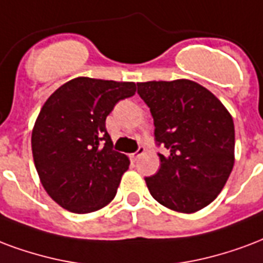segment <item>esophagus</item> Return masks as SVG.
I'll return each mask as SVG.
<instances>
[{
  "mask_svg": "<svg viewBox=\"0 0 263 263\" xmlns=\"http://www.w3.org/2000/svg\"><path fill=\"white\" fill-rule=\"evenodd\" d=\"M143 155H145V147L139 146V147H138V151L135 152V153H132V155H131L132 160H138V159H139L141 156H143Z\"/></svg>",
  "mask_w": 263,
  "mask_h": 263,
  "instance_id": "34e87169",
  "label": "esophagus"
}]
</instances>
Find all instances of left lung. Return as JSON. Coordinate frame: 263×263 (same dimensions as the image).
Returning <instances> with one entry per match:
<instances>
[{
	"label": "left lung",
	"mask_w": 263,
	"mask_h": 263,
	"mask_svg": "<svg viewBox=\"0 0 263 263\" xmlns=\"http://www.w3.org/2000/svg\"><path fill=\"white\" fill-rule=\"evenodd\" d=\"M151 108L155 138L167 155L146 177L147 190L160 205L194 213L215 201L234 166V122L212 92L190 79L138 83Z\"/></svg>",
	"instance_id": "left-lung-1"
}]
</instances>
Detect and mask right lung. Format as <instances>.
<instances>
[{
    "instance_id": "1",
    "label": "right lung",
    "mask_w": 263,
    "mask_h": 263,
    "mask_svg": "<svg viewBox=\"0 0 263 263\" xmlns=\"http://www.w3.org/2000/svg\"><path fill=\"white\" fill-rule=\"evenodd\" d=\"M137 92L134 82L79 77L48 97L32 131L34 166L52 201L90 213L114 199L129 159L112 149L106 118Z\"/></svg>"
}]
</instances>
